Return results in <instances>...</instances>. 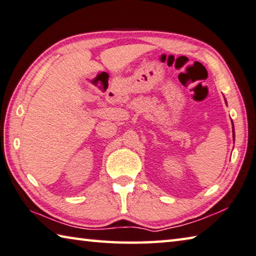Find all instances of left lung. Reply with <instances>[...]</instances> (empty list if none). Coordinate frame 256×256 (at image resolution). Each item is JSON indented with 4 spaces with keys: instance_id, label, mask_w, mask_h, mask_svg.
I'll use <instances>...</instances> for the list:
<instances>
[{
    "instance_id": "obj_1",
    "label": "left lung",
    "mask_w": 256,
    "mask_h": 256,
    "mask_svg": "<svg viewBox=\"0 0 256 256\" xmlns=\"http://www.w3.org/2000/svg\"><path fill=\"white\" fill-rule=\"evenodd\" d=\"M233 132H234V126H233Z\"/></svg>"
}]
</instances>
